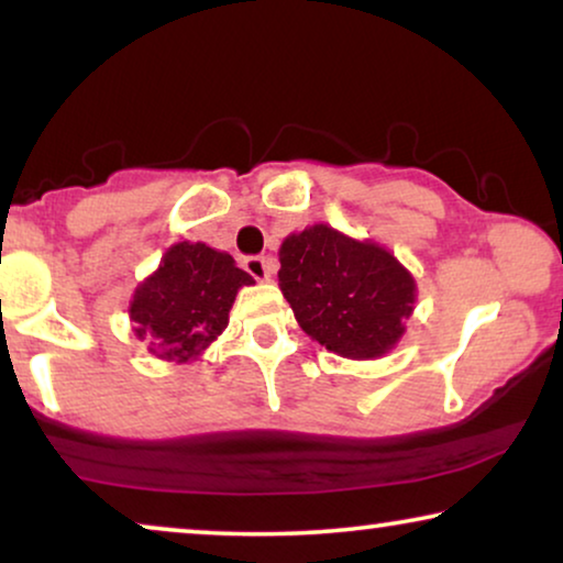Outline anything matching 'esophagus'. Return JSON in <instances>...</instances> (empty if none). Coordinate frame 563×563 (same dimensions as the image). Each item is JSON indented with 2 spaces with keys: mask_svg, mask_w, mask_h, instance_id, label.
Masks as SVG:
<instances>
[{
  "mask_svg": "<svg viewBox=\"0 0 563 563\" xmlns=\"http://www.w3.org/2000/svg\"><path fill=\"white\" fill-rule=\"evenodd\" d=\"M243 266H245V272H249L253 279H258V282H266L268 274H272V268H268L264 256H249L243 261Z\"/></svg>",
  "mask_w": 563,
  "mask_h": 563,
  "instance_id": "esophagus-1",
  "label": "esophagus"
}]
</instances>
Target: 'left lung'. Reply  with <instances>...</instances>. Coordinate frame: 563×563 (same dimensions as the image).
I'll return each instance as SVG.
<instances>
[{
    "instance_id": "obj_1",
    "label": "left lung",
    "mask_w": 563,
    "mask_h": 563,
    "mask_svg": "<svg viewBox=\"0 0 563 563\" xmlns=\"http://www.w3.org/2000/svg\"><path fill=\"white\" fill-rule=\"evenodd\" d=\"M279 261L282 295L299 328L328 351L374 358L405 333L415 282L389 251L314 225L289 235Z\"/></svg>"
}]
</instances>
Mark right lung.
<instances>
[{"label": "right lung", "mask_w": 563, "mask_h": 563, "mask_svg": "<svg viewBox=\"0 0 563 563\" xmlns=\"http://www.w3.org/2000/svg\"><path fill=\"white\" fill-rule=\"evenodd\" d=\"M243 284L253 279L233 256L205 243H176L158 272L137 287L130 320L158 358L189 361L228 328V312Z\"/></svg>", "instance_id": "add662e5"}]
</instances>
